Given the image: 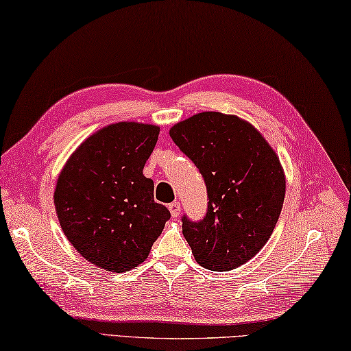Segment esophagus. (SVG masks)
<instances>
[{
	"label": "esophagus",
	"mask_w": 351,
	"mask_h": 351,
	"mask_svg": "<svg viewBox=\"0 0 351 351\" xmlns=\"http://www.w3.org/2000/svg\"><path fill=\"white\" fill-rule=\"evenodd\" d=\"M168 208H169V213H171V215H173L174 218L180 215V203H178V202L169 203V206H168Z\"/></svg>",
	"instance_id": "1"
}]
</instances>
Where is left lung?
Instances as JSON below:
<instances>
[{
    "label": "left lung",
    "mask_w": 351,
    "mask_h": 351,
    "mask_svg": "<svg viewBox=\"0 0 351 351\" xmlns=\"http://www.w3.org/2000/svg\"><path fill=\"white\" fill-rule=\"evenodd\" d=\"M169 136L206 183V215L182 218L195 261L215 272L240 267L260 252L280 218L286 177L278 156L249 122L218 111L176 123Z\"/></svg>",
    "instance_id": "1"
}]
</instances>
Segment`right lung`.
Instances as JSON below:
<instances>
[{
	"instance_id": "add662e5",
	"label": "right lung",
	"mask_w": 351,
	"mask_h": 351,
	"mask_svg": "<svg viewBox=\"0 0 351 351\" xmlns=\"http://www.w3.org/2000/svg\"><path fill=\"white\" fill-rule=\"evenodd\" d=\"M160 128L137 122L108 125L79 145L58 177L55 208L65 237L85 260L128 272L147 260L169 220L143 176Z\"/></svg>"
}]
</instances>
